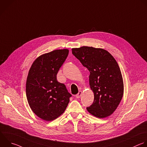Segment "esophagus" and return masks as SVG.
Returning <instances> with one entry per match:
<instances>
[{
  "mask_svg": "<svg viewBox=\"0 0 147 147\" xmlns=\"http://www.w3.org/2000/svg\"><path fill=\"white\" fill-rule=\"evenodd\" d=\"M81 94H82V92L81 91H79V92L76 95V98H77V99H79L80 97H81Z\"/></svg>",
  "mask_w": 147,
  "mask_h": 147,
  "instance_id": "esophagus-1",
  "label": "esophagus"
}]
</instances>
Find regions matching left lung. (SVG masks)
<instances>
[{
    "mask_svg": "<svg viewBox=\"0 0 147 147\" xmlns=\"http://www.w3.org/2000/svg\"><path fill=\"white\" fill-rule=\"evenodd\" d=\"M71 50L72 54L90 72L89 85L94 93V101L86 110L99 118L111 115L123 94V78L118 63L102 48L83 46Z\"/></svg>",
    "mask_w": 147,
    "mask_h": 147,
    "instance_id": "left-lung-1",
    "label": "left lung"
}]
</instances>
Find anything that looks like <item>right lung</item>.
Instances as JSON below:
<instances>
[{"instance_id":"add662e5","label":"right lung","mask_w":147,"mask_h":147,"mask_svg":"<svg viewBox=\"0 0 147 147\" xmlns=\"http://www.w3.org/2000/svg\"><path fill=\"white\" fill-rule=\"evenodd\" d=\"M69 50H57L38 57L33 63L26 83V94L33 112L41 119L51 121L65 111L71 94L57 80V73Z\"/></svg>"}]
</instances>
